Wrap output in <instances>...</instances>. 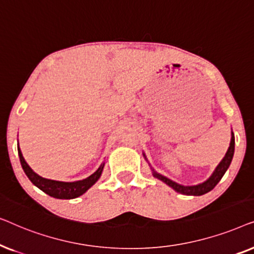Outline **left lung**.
I'll return each instance as SVG.
<instances>
[{"mask_svg": "<svg viewBox=\"0 0 254 254\" xmlns=\"http://www.w3.org/2000/svg\"><path fill=\"white\" fill-rule=\"evenodd\" d=\"M234 151H235V137H231V142H230V147H229L227 154H225L224 158L222 159V162L218 164V166L215 170V172L213 173V176L210 177L207 182H204L200 185L196 186H182L179 184H177L172 180H170L166 178V177L158 175V173L154 172V176L156 178H158L162 182H164L165 184H168L169 186H171L173 190H177V192L180 194H184V195H202L204 193H208L209 190L214 189L215 186L217 185L218 182L222 179V177L224 176L225 171H227L229 165L232 161V157H234Z\"/></svg>", "mask_w": 254, "mask_h": 254, "instance_id": "8db88e82", "label": "left lung"}]
</instances>
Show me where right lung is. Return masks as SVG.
I'll list each match as a JSON object with an SVG mask.
<instances>
[{
  "label": "right lung",
  "mask_w": 254,
  "mask_h": 254,
  "mask_svg": "<svg viewBox=\"0 0 254 254\" xmlns=\"http://www.w3.org/2000/svg\"><path fill=\"white\" fill-rule=\"evenodd\" d=\"M18 155H19L20 164H22L24 172H25L27 178L32 182L33 185H36L38 189H40L43 192L48 194L50 196L57 197V199H74V197L82 195L83 193H85L86 190H88L90 187H91L93 184L99 179L104 168V165H100V168L97 170L93 175L88 177L86 179L78 180V182H74V183L57 182V180L43 178V177L38 176L36 172H33L32 169L27 165L25 159H24L19 147H18Z\"/></svg>",
  "instance_id": "obj_1"
}]
</instances>
